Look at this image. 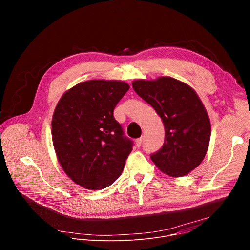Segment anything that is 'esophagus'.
<instances>
[{
    "label": "esophagus",
    "instance_id": "obj_1",
    "mask_svg": "<svg viewBox=\"0 0 250 250\" xmlns=\"http://www.w3.org/2000/svg\"><path fill=\"white\" fill-rule=\"evenodd\" d=\"M142 142H144V137H139L135 140V145L137 147H140V146L142 145Z\"/></svg>",
    "mask_w": 250,
    "mask_h": 250
}]
</instances>
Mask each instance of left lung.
<instances>
[{"label":"left lung","instance_id":"1","mask_svg":"<svg viewBox=\"0 0 250 250\" xmlns=\"http://www.w3.org/2000/svg\"><path fill=\"white\" fill-rule=\"evenodd\" d=\"M132 88L164 125V144L150 155L158 169L172 177H182L197 168L208 147L210 123L195 90L171 77L135 80Z\"/></svg>","mask_w":250,"mask_h":250}]
</instances>
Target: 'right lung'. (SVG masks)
I'll return each instance as SVG.
<instances>
[{"label": "right lung", "instance_id": "obj_1", "mask_svg": "<svg viewBox=\"0 0 250 250\" xmlns=\"http://www.w3.org/2000/svg\"><path fill=\"white\" fill-rule=\"evenodd\" d=\"M129 85L117 80H90L64 93L52 117L57 159L71 180L102 190L121 176L133 142L124 135L114 110Z\"/></svg>", "mask_w": 250, "mask_h": 250}]
</instances>
